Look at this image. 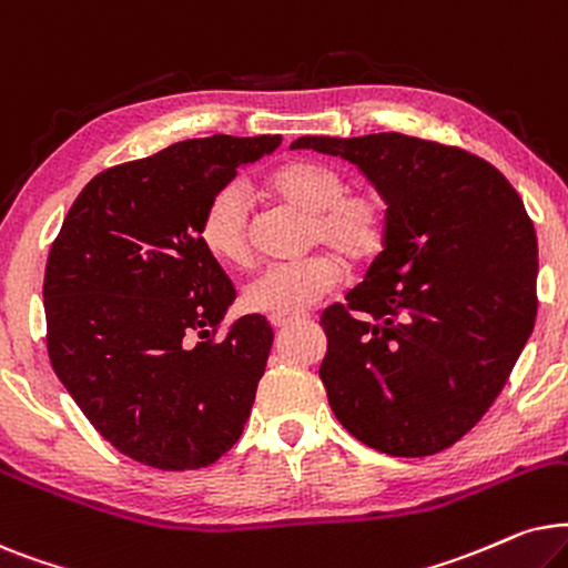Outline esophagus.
<instances>
[{
    "label": "esophagus",
    "mask_w": 568,
    "mask_h": 568,
    "mask_svg": "<svg viewBox=\"0 0 568 568\" xmlns=\"http://www.w3.org/2000/svg\"><path fill=\"white\" fill-rule=\"evenodd\" d=\"M298 322H306L304 314H296V316H270V324L275 329H285V327H293V324Z\"/></svg>",
    "instance_id": "esophagus-1"
}]
</instances>
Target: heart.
Returning <instances> with one entry per match:
<instances>
[{
    "mask_svg": "<svg viewBox=\"0 0 568 568\" xmlns=\"http://www.w3.org/2000/svg\"><path fill=\"white\" fill-rule=\"evenodd\" d=\"M270 194L308 215L312 244H324L306 260L275 262L244 285V304L252 312L293 316L306 312L335 288L343 260L366 264L387 239V200L376 189H345L343 173L312 158L277 165L264 181ZM202 241L225 262L248 260V200L239 184L217 189L202 217Z\"/></svg>",
    "mask_w": 568,
    "mask_h": 568,
    "instance_id": "b5f03b06",
    "label": "heart"
}]
</instances>
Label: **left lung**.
<instances>
[{
    "mask_svg": "<svg viewBox=\"0 0 568 568\" xmlns=\"http://www.w3.org/2000/svg\"><path fill=\"white\" fill-rule=\"evenodd\" d=\"M387 200L384 252L322 314L320 376L337 420L392 457L459 442L509 379L538 314V239L501 171L397 132L298 138Z\"/></svg>",
    "mask_w": 568,
    "mask_h": 568,
    "instance_id": "8db88e82",
    "label": "left lung"
}]
</instances>
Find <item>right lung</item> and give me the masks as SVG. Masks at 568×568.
<instances>
[{
    "label": "right lung",
    "instance_id": "add662e5",
    "mask_svg": "<svg viewBox=\"0 0 568 568\" xmlns=\"http://www.w3.org/2000/svg\"><path fill=\"white\" fill-rule=\"evenodd\" d=\"M280 138L184 140L98 173L51 244V366L93 428L158 470L213 465L239 442L272 347L260 314L210 337L236 301L202 217Z\"/></svg>",
    "mask_w": 568,
    "mask_h": 568
}]
</instances>
